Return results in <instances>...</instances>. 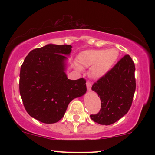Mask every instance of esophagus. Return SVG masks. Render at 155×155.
<instances>
[{
	"label": "esophagus",
	"mask_w": 155,
	"mask_h": 155,
	"mask_svg": "<svg viewBox=\"0 0 155 155\" xmlns=\"http://www.w3.org/2000/svg\"><path fill=\"white\" fill-rule=\"evenodd\" d=\"M87 90L89 91H90L91 90V87H92V83L90 82V81H87Z\"/></svg>",
	"instance_id": "esophagus-1"
}]
</instances>
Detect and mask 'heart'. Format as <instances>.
<instances>
[{"mask_svg":"<svg viewBox=\"0 0 155 155\" xmlns=\"http://www.w3.org/2000/svg\"><path fill=\"white\" fill-rule=\"evenodd\" d=\"M118 51L115 49H89L81 51L78 56L77 68H90V76L99 79L109 71L117 62Z\"/></svg>","mask_w":155,"mask_h":155,"instance_id":"obj_1","label":"heart"}]
</instances>
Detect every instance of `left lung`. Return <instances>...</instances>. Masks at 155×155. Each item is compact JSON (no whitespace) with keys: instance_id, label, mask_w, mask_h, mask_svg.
<instances>
[{"instance_id":"8db88e82","label":"left lung","mask_w":155,"mask_h":155,"mask_svg":"<svg viewBox=\"0 0 155 155\" xmlns=\"http://www.w3.org/2000/svg\"><path fill=\"white\" fill-rule=\"evenodd\" d=\"M134 63L126 54L104 77L93 84L92 90L97 93L101 108L96 114L90 115L95 122L109 125L129 111L136 90Z\"/></svg>"}]
</instances>
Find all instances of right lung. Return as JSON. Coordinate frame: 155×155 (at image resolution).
<instances>
[{"label": "right lung", "instance_id": "obj_1", "mask_svg": "<svg viewBox=\"0 0 155 155\" xmlns=\"http://www.w3.org/2000/svg\"><path fill=\"white\" fill-rule=\"evenodd\" d=\"M71 45L49 44L29 53L19 74V93L30 116L46 124L64 117L69 103L86 93V80L65 74Z\"/></svg>", "mask_w": 155, "mask_h": 155}]
</instances>
